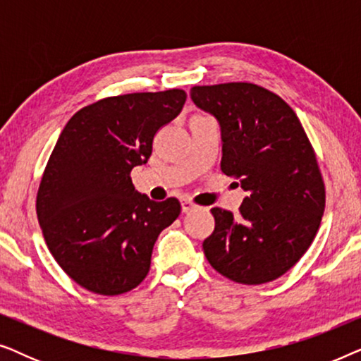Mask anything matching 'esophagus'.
Wrapping results in <instances>:
<instances>
[{"instance_id": "obj_1", "label": "esophagus", "mask_w": 361, "mask_h": 361, "mask_svg": "<svg viewBox=\"0 0 361 361\" xmlns=\"http://www.w3.org/2000/svg\"><path fill=\"white\" fill-rule=\"evenodd\" d=\"M180 204H182V212H184V214H187V212L197 209V205H195L192 200H189V199H182Z\"/></svg>"}]
</instances>
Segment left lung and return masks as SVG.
<instances>
[{
	"label": "left lung",
	"instance_id": "obj_1",
	"mask_svg": "<svg viewBox=\"0 0 361 361\" xmlns=\"http://www.w3.org/2000/svg\"><path fill=\"white\" fill-rule=\"evenodd\" d=\"M190 97L219 121L221 172L246 192L236 216L212 209L207 259L240 284L278 279L302 258L322 220L325 187L314 147L293 108L255 83L192 87Z\"/></svg>",
	"mask_w": 361,
	"mask_h": 361
}]
</instances>
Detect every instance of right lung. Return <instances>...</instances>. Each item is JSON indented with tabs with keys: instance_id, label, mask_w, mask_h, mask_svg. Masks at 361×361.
Here are the masks:
<instances>
[{
	"instance_id": "1",
	"label": "right lung",
	"mask_w": 361,
	"mask_h": 361,
	"mask_svg": "<svg viewBox=\"0 0 361 361\" xmlns=\"http://www.w3.org/2000/svg\"><path fill=\"white\" fill-rule=\"evenodd\" d=\"M185 92L128 93L83 106L63 128L44 171L36 210L54 259L78 286L102 295L135 289L149 273L157 236L179 200L135 190L133 167L179 115Z\"/></svg>"
}]
</instances>
